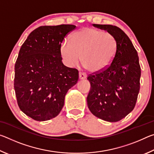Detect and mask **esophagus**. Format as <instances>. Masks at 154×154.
Listing matches in <instances>:
<instances>
[{
  "instance_id": "esophagus-1",
  "label": "esophagus",
  "mask_w": 154,
  "mask_h": 154,
  "mask_svg": "<svg viewBox=\"0 0 154 154\" xmlns=\"http://www.w3.org/2000/svg\"><path fill=\"white\" fill-rule=\"evenodd\" d=\"M79 79H85V78L87 77V75L84 73V72H80L79 73Z\"/></svg>"
}]
</instances>
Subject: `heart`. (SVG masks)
<instances>
[{"label": "heart", "instance_id": "obj_1", "mask_svg": "<svg viewBox=\"0 0 154 154\" xmlns=\"http://www.w3.org/2000/svg\"><path fill=\"white\" fill-rule=\"evenodd\" d=\"M118 43L112 34L92 28H84L73 33L71 42L61 44L60 54L64 64L74 66L81 60L93 72L103 71L110 66L116 55Z\"/></svg>", "mask_w": 154, "mask_h": 154}]
</instances>
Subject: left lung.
<instances>
[{"label":"left lung","mask_w":154,"mask_h":154,"mask_svg":"<svg viewBox=\"0 0 154 154\" xmlns=\"http://www.w3.org/2000/svg\"><path fill=\"white\" fill-rule=\"evenodd\" d=\"M113 35L118 49L113 62L103 71L90 75L88 106L94 116L116 122L134 108L140 90V67L137 51L126 33L112 25L92 24Z\"/></svg>","instance_id":"left-lung-1"}]
</instances>
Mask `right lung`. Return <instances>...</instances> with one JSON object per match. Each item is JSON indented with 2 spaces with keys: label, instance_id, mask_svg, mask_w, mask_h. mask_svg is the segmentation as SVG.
I'll list each match as a JSON object with an SVG mask.
<instances>
[{
  "label": "right lung",
  "instance_id": "right-lung-1",
  "mask_svg": "<svg viewBox=\"0 0 154 154\" xmlns=\"http://www.w3.org/2000/svg\"><path fill=\"white\" fill-rule=\"evenodd\" d=\"M75 25L43 26L31 32L20 49L15 64L14 89L23 113L36 121L55 118L61 111L79 72L64 66L61 43Z\"/></svg>",
  "mask_w": 154,
  "mask_h": 154
}]
</instances>
